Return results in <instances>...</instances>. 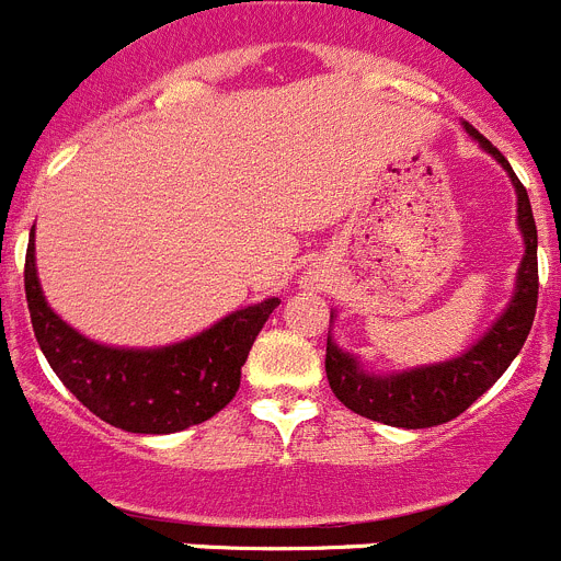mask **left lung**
<instances>
[{"mask_svg": "<svg viewBox=\"0 0 561 561\" xmlns=\"http://www.w3.org/2000/svg\"><path fill=\"white\" fill-rule=\"evenodd\" d=\"M463 128L485 153H492L517 191V227L523 232L525 255L519 261L508 306L500 311L492 329L485 331L472 348L463 351L460 356H453V359L381 376L365 368L359 356L342 351L329 334L325 376H329L334 396L354 413L390 424V427L424 430L458 419L505 374V368L512 365L514 356L528 340L534 314H537V225H534L528 193H525L523 182L517 180V173L512 171L503 153L466 121ZM331 323H334V311H331Z\"/></svg>", "mask_w": 561, "mask_h": 561, "instance_id": "8db88e82", "label": "left lung"}]
</instances>
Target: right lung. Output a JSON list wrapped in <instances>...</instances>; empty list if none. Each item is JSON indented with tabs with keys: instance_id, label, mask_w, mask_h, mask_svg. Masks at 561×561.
<instances>
[{
	"instance_id": "right-lung-1",
	"label": "right lung",
	"mask_w": 561,
	"mask_h": 561,
	"mask_svg": "<svg viewBox=\"0 0 561 561\" xmlns=\"http://www.w3.org/2000/svg\"><path fill=\"white\" fill-rule=\"evenodd\" d=\"M36 227L24 261V295L38 348L67 390L98 419L126 433L168 435L227 408L241 385L257 331L277 297L232 311L199 334L160 348H117L89 340L49 309L38 284Z\"/></svg>"
}]
</instances>
